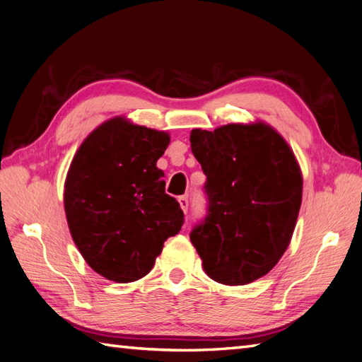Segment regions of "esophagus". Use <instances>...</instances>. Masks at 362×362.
Returning a JSON list of instances; mask_svg holds the SVG:
<instances>
[{"mask_svg":"<svg viewBox=\"0 0 362 362\" xmlns=\"http://www.w3.org/2000/svg\"><path fill=\"white\" fill-rule=\"evenodd\" d=\"M179 204H180V208L183 209L185 214H188V208H189V200L187 196H180L179 197Z\"/></svg>","mask_w":362,"mask_h":362,"instance_id":"34e87169","label":"esophagus"}]
</instances>
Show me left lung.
I'll list each match as a JSON object with an SVG mask.
<instances>
[{
	"label": "left lung",
	"mask_w": 362,
	"mask_h": 362,
	"mask_svg": "<svg viewBox=\"0 0 362 362\" xmlns=\"http://www.w3.org/2000/svg\"><path fill=\"white\" fill-rule=\"evenodd\" d=\"M189 141L208 202L192 245L216 282H253L279 262L295 231L302 200L295 154L264 123L192 129Z\"/></svg>",
	"instance_id": "8db88e82"
}]
</instances>
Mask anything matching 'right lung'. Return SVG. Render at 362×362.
<instances>
[{
    "label": "right lung",
    "instance_id": "obj_1",
    "mask_svg": "<svg viewBox=\"0 0 362 362\" xmlns=\"http://www.w3.org/2000/svg\"><path fill=\"white\" fill-rule=\"evenodd\" d=\"M168 145L166 132L117 117L83 141L71 163L64 185L67 225L88 265L109 281L146 276L163 242L185 222L157 168Z\"/></svg>",
    "mask_w": 362,
    "mask_h": 362
}]
</instances>
